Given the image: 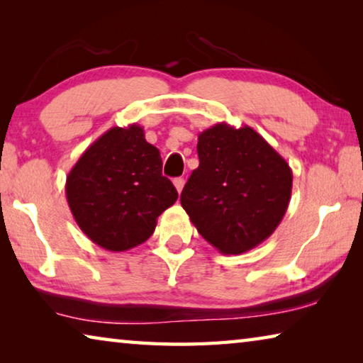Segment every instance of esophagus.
I'll return each instance as SVG.
<instances>
[{"label":"esophagus","mask_w":363,"mask_h":363,"mask_svg":"<svg viewBox=\"0 0 363 363\" xmlns=\"http://www.w3.org/2000/svg\"><path fill=\"white\" fill-rule=\"evenodd\" d=\"M174 182V187H176V190H177V192H182V189H184V184H186V181H184L182 179V177H176V179L173 181Z\"/></svg>","instance_id":"esophagus-1"}]
</instances>
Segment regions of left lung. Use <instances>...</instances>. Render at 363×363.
<instances>
[{
	"label": "left lung",
	"mask_w": 363,
	"mask_h": 363,
	"mask_svg": "<svg viewBox=\"0 0 363 363\" xmlns=\"http://www.w3.org/2000/svg\"><path fill=\"white\" fill-rule=\"evenodd\" d=\"M200 164L181 205L205 240L242 255L272 235L291 199L290 164L253 128L218 123L199 134Z\"/></svg>",
	"instance_id": "1"
}]
</instances>
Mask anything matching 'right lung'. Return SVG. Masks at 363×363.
<instances>
[{
    "label": "right lung",
    "mask_w": 363,
    "mask_h": 363,
    "mask_svg": "<svg viewBox=\"0 0 363 363\" xmlns=\"http://www.w3.org/2000/svg\"><path fill=\"white\" fill-rule=\"evenodd\" d=\"M65 194L79 229L108 251L144 243L177 200L173 182L162 174L160 150L136 123L110 128L94 140L67 176Z\"/></svg>",
    "instance_id": "obj_1"
}]
</instances>
